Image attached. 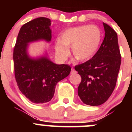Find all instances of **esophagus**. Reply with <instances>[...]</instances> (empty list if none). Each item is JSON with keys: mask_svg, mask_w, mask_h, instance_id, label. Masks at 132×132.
<instances>
[{"mask_svg": "<svg viewBox=\"0 0 132 132\" xmlns=\"http://www.w3.org/2000/svg\"><path fill=\"white\" fill-rule=\"evenodd\" d=\"M76 73V71H75V70L73 68H72V69H71V73Z\"/></svg>", "mask_w": 132, "mask_h": 132, "instance_id": "34e87169", "label": "esophagus"}]
</instances>
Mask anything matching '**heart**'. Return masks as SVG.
Returning <instances> with one entry per match:
<instances>
[{"label": "heart", "mask_w": 132, "mask_h": 132, "mask_svg": "<svg viewBox=\"0 0 132 132\" xmlns=\"http://www.w3.org/2000/svg\"><path fill=\"white\" fill-rule=\"evenodd\" d=\"M102 34L96 26L83 25L65 30L56 41L55 50L58 55L65 57L71 47L74 57L79 61H86L97 53L101 45Z\"/></svg>", "instance_id": "heart-1"}]
</instances>
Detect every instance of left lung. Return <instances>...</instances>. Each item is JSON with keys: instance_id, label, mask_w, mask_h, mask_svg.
I'll return each mask as SVG.
<instances>
[{"instance_id": "left-lung-1", "label": "left lung", "mask_w": 132, "mask_h": 132, "mask_svg": "<svg viewBox=\"0 0 132 132\" xmlns=\"http://www.w3.org/2000/svg\"><path fill=\"white\" fill-rule=\"evenodd\" d=\"M105 36L97 53L75 69L81 77L78 95L85 104L98 106L111 96L120 67L121 55L116 32L103 23Z\"/></svg>"}]
</instances>
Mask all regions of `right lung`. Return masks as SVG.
Here are the masks:
<instances>
[{
	"instance_id": "right-lung-1",
	"label": "right lung",
	"mask_w": 132,
	"mask_h": 132,
	"mask_svg": "<svg viewBox=\"0 0 132 132\" xmlns=\"http://www.w3.org/2000/svg\"><path fill=\"white\" fill-rule=\"evenodd\" d=\"M51 20L36 18L21 27L13 53L14 75L21 93L31 102L42 104L50 101L56 85L71 72L68 65H57L47 56L32 59L27 52L28 44L35 41L52 39Z\"/></svg>"
}]
</instances>
